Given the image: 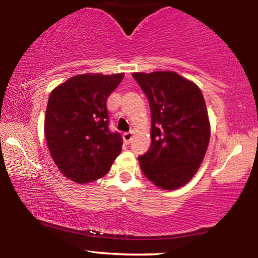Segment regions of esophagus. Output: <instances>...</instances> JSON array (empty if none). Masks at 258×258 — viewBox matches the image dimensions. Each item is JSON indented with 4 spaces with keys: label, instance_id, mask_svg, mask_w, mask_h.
Returning <instances> with one entry per match:
<instances>
[{
    "label": "esophagus",
    "instance_id": "34e87169",
    "mask_svg": "<svg viewBox=\"0 0 258 258\" xmlns=\"http://www.w3.org/2000/svg\"><path fill=\"white\" fill-rule=\"evenodd\" d=\"M132 137H133V132H126V133H123V135H122L123 143H125L126 146H128V144L131 143Z\"/></svg>",
    "mask_w": 258,
    "mask_h": 258
}]
</instances>
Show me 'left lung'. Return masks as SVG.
<instances>
[{
  "instance_id": "1",
  "label": "left lung",
  "mask_w": 258,
  "mask_h": 258,
  "mask_svg": "<svg viewBox=\"0 0 258 258\" xmlns=\"http://www.w3.org/2000/svg\"><path fill=\"white\" fill-rule=\"evenodd\" d=\"M152 112V144L138 156L148 179L173 190L200 167L210 142V122L200 88L174 72L132 74Z\"/></svg>"
}]
</instances>
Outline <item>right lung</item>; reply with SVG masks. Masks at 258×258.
<instances>
[{
    "mask_svg": "<svg viewBox=\"0 0 258 258\" xmlns=\"http://www.w3.org/2000/svg\"><path fill=\"white\" fill-rule=\"evenodd\" d=\"M122 79L123 74H82L49 94L44 136L55 165L74 182L103 177L121 153L122 137L109 130L106 99Z\"/></svg>",
    "mask_w": 258,
    "mask_h": 258,
    "instance_id": "right-lung-1",
    "label": "right lung"
}]
</instances>
